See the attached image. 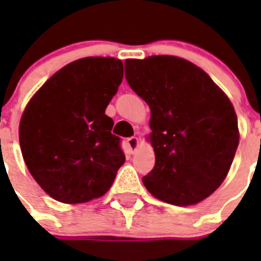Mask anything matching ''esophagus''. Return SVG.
<instances>
[{"instance_id": "obj_1", "label": "esophagus", "mask_w": 261, "mask_h": 261, "mask_svg": "<svg viewBox=\"0 0 261 261\" xmlns=\"http://www.w3.org/2000/svg\"><path fill=\"white\" fill-rule=\"evenodd\" d=\"M138 145H140V138H138V137L128 138V146H129V149H130V151H132V153H135V151L137 150Z\"/></svg>"}]
</instances>
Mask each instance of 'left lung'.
I'll return each mask as SVG.
<instances>
[{
	"mask_svg": "<svg viewBox=\"0 0 261 261\" xmlns=\"http://www.w3.org/2000/svg\"><path fill=\"white\" fill-rule=\"evenodd\" d=\"M125 78L150 107L155 165L142 183L161 201L199 204L222 184L239 144L229 96L201 68L181 57L125 60Z\"/></svg>",
	"mask_w": 261,
	"mask_h": 261,
	"instance_id": "obj_1",
	"label": "left lung"
}]
</instances>
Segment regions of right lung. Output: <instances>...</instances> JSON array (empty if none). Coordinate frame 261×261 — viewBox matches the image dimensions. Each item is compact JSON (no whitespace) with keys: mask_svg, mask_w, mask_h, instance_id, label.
<instances>
[{"mask_svg":"<svg viewBox=\"0 0 261 261\" xmlns=\"http://www.w3.org/2000/svg\"><path fill=\"white\" fill-rule=\"evenodd\" d=\"M123 61L84 57L57 70L34 94L19 123L23 159L52 199L102 197L125 162L106 108L123 81Z\"/></svg>","mask_w":261,"mask_h":261,"instance_id":"right-lung-1","label":"right lung"}]
</instances>
